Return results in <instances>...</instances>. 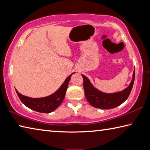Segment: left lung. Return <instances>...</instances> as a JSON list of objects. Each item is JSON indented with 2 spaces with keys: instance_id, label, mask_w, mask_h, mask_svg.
Returning a JSON list of instances; mask_svg holds the SVG:
<instances>
[{
  "instance_id": "1",
  "label": "left lung",
  "mask_w": 150,
  "mask_h": 150,
  "mask_svg": "<svg viewBox=\"0 0 150 150\" xmlns=\"http://www.w3.org/2000/svg\"><path fill=\"white\" fill-rule=\"evenodd\" d=\"M81 75L83 78L85 97L90 105L98 108L110 109L120 105L130 95L135 79V69L133 72L132 80L128 87L122 91L114 93H106L98 90L91 84L90 80L86 76L83 74Z\"/></svg>"
}]
</instances>
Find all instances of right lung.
I'll return each instance as SVG.
<instances>
[{
  "label": "right lung",
  "mask_w": 150,
  "mask_h": 150,
  "mask_svg": "<svg viewBox=\"0 0 150 150\" xmlns=\"http://www.w3.org/2000/svg\"><path fill=\"white\" fill-rule=\"evenodd\" d=\"M75 73H73L68 76L62 86L54 93L45 96V97H28V96L21 95L18 91L16 90V93L22 103L32 110L42 113L52 112L54 111L63 102L71 77Z\"/></svg>",
  "instance_id": "add662e5"
}]
</instances>
